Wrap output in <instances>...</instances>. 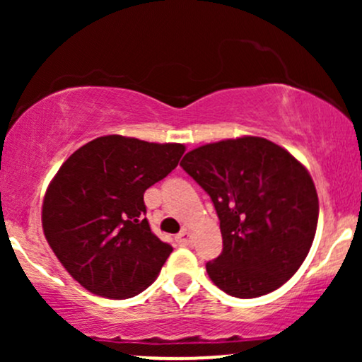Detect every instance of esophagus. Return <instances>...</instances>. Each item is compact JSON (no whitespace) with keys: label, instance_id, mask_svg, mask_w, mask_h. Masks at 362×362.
<instances>
[{"label":"esophagus","instance_id":"obj_1","mask_svg":"<svg viewBox=\"0 0 362 362\" xmlns=\"http://www.w3.org/2000/svg\"><path fill=\"white\" fill-rule=\"evenodd\" d=\"M177 243L180 245V247H189V245H192V235L187 230L180 231V233L177 235Z\"/></svg>","mask_w":362,"mask_h":362}]
</instances>
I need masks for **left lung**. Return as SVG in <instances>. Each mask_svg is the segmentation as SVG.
<instances>
[{
  "label": "left lung",
  "mask_w": 362,
  "mask_h": 362,
  "mask_svg": "<svg viewBox=\"0 0 362 362\" xmlns=\"http://www.w3.org/2000/svg\"><path fill=\"white\" fill-rule=\"evenodd\" d=\"M180 167L218 213L223 252L206 271L219 289L247 300L296 274L318 223L317 189L296 158L272 141L243 136L195 148Z\"/></svg>",
  "instance_id": "obj_1"
}]
</instances>
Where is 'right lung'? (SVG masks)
<instances>
[{
    "label": "right lung",
    "instance_id": "add662e5",
    "mask_svg": "<svg viewBox=\"0 0 362 362\" xmlns=\"http://www.w3.org/2000/svg\"><path fill=\"white\" fill-rule=\"evenodd\" d=\"M185 146L102 136L73 153L44 195L47 243L74 281L110 300L132 298L172 253L149 228L144 190L178 165Z\"/></svg>",
    "mask_w": 362,
    "mask_h": 362
}]
</instances>
